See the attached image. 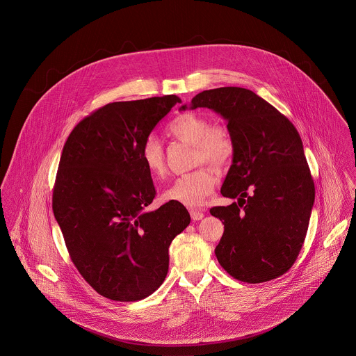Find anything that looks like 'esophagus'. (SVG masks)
Masks as SVG:
<instances>
[{
  "instance_id": "1",
  "label": "esophagus",
  "mask_w": 356,
  "mask_h": 356,
  "mask_svg": "<svg viewBox=\"0 0 356 356\" xmlns=\"http://www.w3.org/2000/svg\"><path fill=\"white\" fill-rule=\"evenodd\" d=\"M191 216H192V219H193V220H200V219H203V208H200V209H191Z\"/></svg>"
}]
</instances>
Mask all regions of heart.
Returning <instances> with one entry per match:
<instances>
[{
    "label": "heart",
    "instance_id": "obj_1",
    "mask_svg": "<svg viewBox=\"0 0 356 356\" xmlns=\"http://www.w3.org/2000/svg\"><path fill=\"white\" fill-rule=\"evenodd\" d=\"M167 133L175 140L193 147V164L205 161L215 168H223L230 163L236 149L229 129L223 124H212L209 118L202 113L186 112L177 116L168 123ZM141 159L148 172L154 178H160L165 174L164 149L154 136H149L144 141ZM213 185V171L200 165L178 177L163 192L161 200L195 208L203 204L204 199L212 192Z\"/></svg>",
    "mask_w": 356,
    "mask_h": 356
}]
</instances>
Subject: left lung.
I'll return each mask as SVG.
<instances>
[{
    "instance_id": "left-lung-1",
    "label": "left lung",
    "mask_w": 356,
    "mask_h": 356,
    "mask_svg": "<svg viewBox=\"0 0 356 356\" xmlns=\"http://www.w3.org/2000/svg\"><path fill=\"white\" fill-rule=\"evenodd\" d=\"M189 108H209L226 119L236 147L220 193L237 203L209 209L225 225L215 248L219 264L250 284L285 274L303 247L315 200L296 127L244 88L204 90Z\"/></svg>"
}]
</instances>
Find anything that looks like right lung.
<instances>
[{
	"label": "right lung",
	"mask_w": 356,
	"mask_h": 356,
	"mask_svg": "<svg viewBox=\"0 0 356 356\" xmlns=\"http://www.w3.org/2000/svg\"><path fill=\"white\" fill-rule=\"evenodd\" d=\"M178 96L106 104L68 136L51 207L72 263L102 296L148 298L168 271L171 241L191 223L182 204L145 207L156 195L141 148Z\"/></svg>",
	"instance_id": "right-lung-1"
}]
</instances>
